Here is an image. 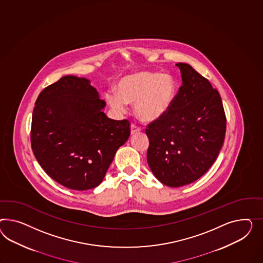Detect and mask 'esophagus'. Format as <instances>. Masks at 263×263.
Instances as JSON below:
<instances>
[{
    "mask_svg": "<svg viewBox=\"0 0 263 263\" xmlns=\"http://www.w3.org/2000/svg\"><path fill=\"white\" fill-rule=\"evenodd\" d=\"M140 131H141V127L136 125L135 123L131 124V134H135L137 132H140Z\"/></svg>",
    "mask_w": 263,
    "mask_h": 263,
    "instance_id": "obj_1",
    "label": "esophagus"
}]
</instances>
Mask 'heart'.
<instances>
[{
    "label": "heart",
    "mask_w": 263,
    "mask_h": 263,
    "mask_svg": "<svg viewBox=\"0 0 263 263\" xmlns=\"http://www.w3.org/2000/svg\"><path fill=\"white\" fill-rule=\"evenodd\" d=\"M175 92V81L170 74L140 71L121 78L117 92H108L106 100L119 111H124L126 104H135L137 116L142 121H152L166 113Z\"/></svg>",
    "instance_id": "obj_1"
}]
</instances>
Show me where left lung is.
<instances>
[{"label": "left lung", "instance_id": "obj_1", "mask_svg": "<svg viewBox=\"0 0 263 263\" xmlns=\"http://www.w3.org/2000/svg\"><path fill=\"white\" fill-rule=\"evenodd\" d=\"M180 86L166 113L147 124V163L163 185L177 187L203 176L224 142L226 115L220 95L191 65L176 64Z\"/></svg>", "mask_w": 263, "mask_h": 263}]
</instances>
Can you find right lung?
I'll return each instance as SVG.
<instances>
[{
	"instance_id": "1",
	"label": "right lung",
	"mask_w": 263,
	"mask_h": 263,
	"mask_svg": "<svg viewBox=\"0 0 263 263\" xmlns=\"http://www.w3.org/2000/svg\"><path fill=\"white\" fill-rule=\"evenodd\" d=\"M105 101L87 78L66 76L39 93L30 142L37 162L60 185L86 191L100 185L119 147L130 136V121L102 112Z\"/></svg>"
}]
</instances>
